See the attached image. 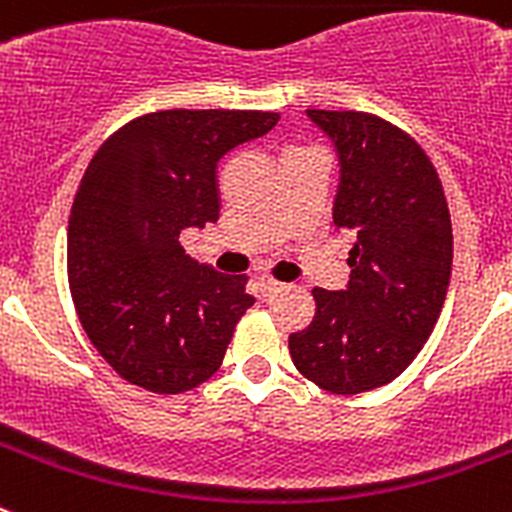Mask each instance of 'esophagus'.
Masks as SVG:
<instances>
[{
    "label": "esophagus",
    "instance_id": "34e87169",
    "mask_svg": "<svg viewBox=\"0 0 512 512\" xmlns=\"http://www.w3.org/2000/svg\"><path fill=\"white\" fill-rule=\"evenodd\" d=\"M259 287H261V292H264V295H274V292H279V289H282L284 284L277 282V279H271L269 274H261V277H259Z\"/></svg>",
    "mask_w": 512,
    "mask_h": 512
}]
</instances>
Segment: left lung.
Wrapping results in <instances>:
<instances>
[{
    "label": "left lung",
    "mask_w": 512,
    "mask_h": 512,
    "mask_svg": "<svg viewBox=\"0 0 512 512\" xmlns=\"http://www.w3.org/2000/svg\"><path fill=\"white\" fill-rule=\"evenodd\" d=\"M338 158L336 230L354 233L343 289H312L315 318L289 336L310 382L359 395L408 369L441 315L454 235L441 179L410 135L366 112L307 110Z\"/></svg>",
    "instance_id": "obj_1"
}]
</instances>
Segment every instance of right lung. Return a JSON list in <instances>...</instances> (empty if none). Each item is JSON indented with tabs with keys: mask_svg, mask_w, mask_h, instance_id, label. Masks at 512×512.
I'll use <instances>...</instances> for the list:
<instances>
[{
	"mask_svg": "<svg viewBox=\"0 0 512 512\" xmlns=\"http://www.w3.org/2000/svg\"><path fill=\"white\" fill-rule=\"evenodd\" d=\"M277 122V112H151L117 130L81 176L71 297L99 356L130 384L176 395L223 364L256 297L241 274L189 259L179 235L217 223L220 158Z\"/></svg>",
	"mask_w": 512,
	"mask_h": 512,
	"instance_id": "obj_1",
	"label": "right lung"
}]
</instances>
